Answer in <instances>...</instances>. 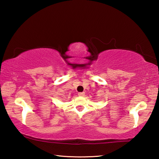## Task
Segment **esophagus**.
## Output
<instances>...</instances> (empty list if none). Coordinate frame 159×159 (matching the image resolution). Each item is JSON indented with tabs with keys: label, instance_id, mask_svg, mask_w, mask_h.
I'll use <instances>...</instances> for the list:
<instances>
[{
	"label": "esophagus",
	"instance_id": "34e87169",
	"mask_svg": "<svg viewBox=\"0 0 159 159\" xmlns=\"http://www.w3.org/2000/svg\"><path fill=\"white\" fill-rule=\"evenodd\" d=\"M78 95H79V96H84L85 93H83V92H82V93H79V94H78Z\"/></svg>",
	"mask_w": 159,
	"mask_h": 159
}]
</instances>
